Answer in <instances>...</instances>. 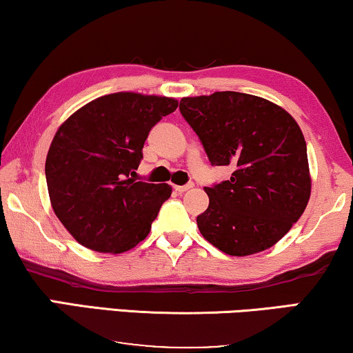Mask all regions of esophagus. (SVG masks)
I'll list each match as a JSON object with an SVG mask.
<instances>
[{
  "label": "esophagus",
  "instance_id": "34e87169",
  "mask_svg": "<svg viewBox=\"0 0 353 353\" xmlns=\"http://www.w3.org/2000/svg\"><path fill=\"white\" fill-rule=\"evenodd\" d=\"M173 188H175V191H178V192H185V191H188V190H191L192 185L190 183V185H183V186H176V185H175Z\"/></svg>",
  "mask_w": 353,
  "mask_h": 353
}]
</instances>
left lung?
<instances>
[{"label": "left lung", "mask_w": 353, "mask_h": 353, "mask_svg": "<svg viewBox=\"0 0 353 353\" xmlns=\"http://www.w3.org/2000/svg\"><path fill=\"white\" fill-rule=\"evenodd\" d=\"M212 165H231L226 181L204 188L209 207L201 234L221 252L245 257L278 243L301 219L312 178L302 130L278 104L216 91L180 101Z\"/></svg>", "instance_id": "8db88e82"}]
</instances>
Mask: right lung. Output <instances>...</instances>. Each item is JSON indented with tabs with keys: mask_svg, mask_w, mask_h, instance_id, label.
Segmentation results:
<instances>
[{
	"mask_svg": "<svg viewBox=\"0 0 353 353\" xmlns=\"http://www.w3.org/2000/svg\"><path fill=\"white\" fill-rule=\"evenodd\" d=\"M178 101L120 91L85 104L57 128L45 173L52 210L77 243L122 254L146 238L172 194L167 183L137 181L143 146Z\"/></svg>",
	"mask_w": 353,
	"mask_h": 353,
	"instance_id": "add662e5",
	"label": "right lung"
}]
</instances>
